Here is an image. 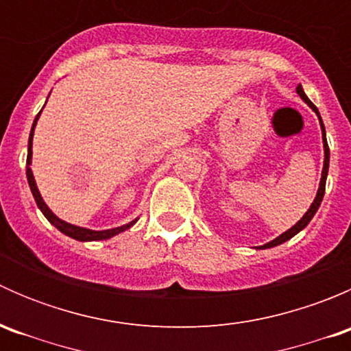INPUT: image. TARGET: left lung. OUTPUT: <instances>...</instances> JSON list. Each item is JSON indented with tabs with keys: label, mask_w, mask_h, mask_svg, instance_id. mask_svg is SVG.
I'll return each instance as SVG.
<instances>
[{
	"label": "left lung",
	"mask_w": 351,
	"mask_h": 351,
	"mask_svg": "<svg viewBox=\"0 0 351 351\" xmlns=\"http://www.w3.org/2000/svg\"><path fill=\"white\" fill-rule=\"evenodd\" d=\"M295 90H297V93H299V97L302 98V100L306 101V104L309 105V107L313 108L314 112H316L317 119H319V123H321V130H323V146H324V166H323V175H321V183H319V189H317V195H316V198H314V202H313V205H311V207H309V210H307L306 214L302 215V219H300V221L297 222L295 226H292V228H290L289 231H285L284 234H280V236H278V238H275L274 241H270V243L263 244V246H258V250H267V247H274V246H278V244H282V243L289 241L290 238H293V236H295L297 232H300V231H302V229L306 228L307 224H309V222H311V219L314 217V214H316V212H317V208H319L321 202H323V197H324V190H326V176H328V169H329V147H328V141H326V130H324V123H323V119H321V115H319V112H317L316 105H314L313 101H311L309 98H307V95L304 93L302 86H300V84H299V86L295 88Z\"/></svg>",
	"instance_id": "1"
}]
</instances>
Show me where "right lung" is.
I'll return each instance as SVG.
<instances>
[{"instance_id": "obj_1", "label": "right lung", "mask_w": 351, "mask_h": 351, "mask_svg": "<svg viewBox=\"0 0 351 351\" xmlns=\"http://www.w3.org/2000/svg\"><path fill=\"white\" fill-rule=\"evenodd\" d=\"M38 117H40V112H38V115L35 117L34 120V125H32V130H30V137H28V154H27V180H28V185H30V190H32V195H34L35 202H37V207L40 208L42 214L47 217V221L51 222L52 226H56V228L59 229V231L62 232V234L69 236V238L73 239H77V241H101V239H108L112 238V236H117L119 232H123L127 231V229L130 228V226H134L137 222V219H134L132 222H129V224L125 226H120V228H113V229H107V231H91V229H86V228H80V226H73V224H67V222L61 221V219L58 217V215L54 214V212L51 210V208L45 205L44 198L40 197V192H38L37 189V183H35V178H34V173H32L30 169V165H32V139H34V129L35 125H37V120Z\"/></svg>"}]
</instances>
